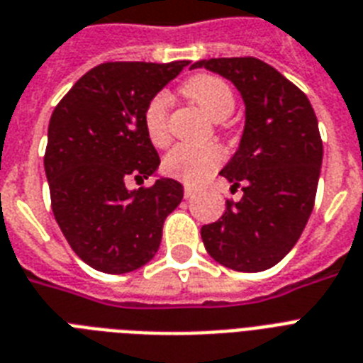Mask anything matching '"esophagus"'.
<instances>
[{"label":"esophagus","mask_w":363,"mask_h":363,"mask_svg":"<svg viewBox=\"0 0 363 363\" xmlns=\"http://www.w3.org/2000/svg\"><path fill=\"white\" fill-rule=\"evenodd\" d=\"M196 194V188L190 186V184H184V198H192Z\"/></svg>","instance_id":"1"}]
</instances>
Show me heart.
Returning <instances> with one entry per match:
<instances>
[{
  "label": "heart",
  "mask_w": 363,
  "mask_h": 363,
  "mask_svg": "<svg viewBox=\"0 0 363 363\" xmlns=\"http://www.w3.org/2000/svg\"><path fill=\"white\" fill-rule=\"evenodd\" d=\"M182 94L201 107L213 121H224L232 115L235 96L232 86L216 75H196L182 84ZM143 128L154 147L169 145V96L154 94L143 109ZM226 158L220 145H177L165 154L164 173L186 184L207 181Z\"/></svg>",
  "instance_id": "heart-1"
}]
</instances>
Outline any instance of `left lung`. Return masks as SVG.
Segmentation results:
<instances>
[{
	"instance_id": "8db88e82",
	"label": "left lung",
	"mask_w": 363,
	"mask_h": 363,
	"mask_svg": "<svg viewBox=\"0 0 363 363\" xmlns=\"http://www.w3.org/2000/svg\"><path fill=\"white\" fill-rule=\"evenodd\" d=\"M235 84L245 101L238 152L220 171L242 186L241 201L201 228L211 258L230 269L256 273L279 264L298 242L315 207L322 139L311 101L275 67L252 56L199 60Z\"/></svg>"
}]
</instances>
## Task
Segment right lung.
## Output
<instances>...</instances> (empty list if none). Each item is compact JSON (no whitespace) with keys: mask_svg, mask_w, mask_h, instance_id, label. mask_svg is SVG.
<instances>
[{"mask_svg":"<svg viewBox=\"0 0 363 363\" xmlns=\"http://www.w3.org/2000/svg\"><path fill=\"white\" fill-rule=\"evenodd\" d=\"M188 60L169 64L107 62L82 75L56 105L45 150L54 218L73 252L111 275L130 273L158 252L164 220L182 184L158 179L128 190L158 169L143 128V109Z\"/></svg>","mask_w":363,"mask_h":363,"instance_id":"1","label":"right lung"}]
</instances>
